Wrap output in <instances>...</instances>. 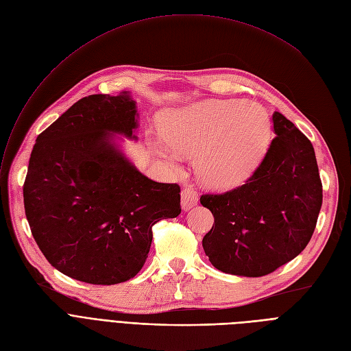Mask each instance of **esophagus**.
<instances>
[{"mask_svg": "<svg viewBox=\"0 0 351 351\" xmlns=\"http://www.w3.org/2000/svg\"><path fill=\"white\" fill-rule=\"evenodd\" d=\"M198 203V195L191 189H184L181 191V207L184 211H189Z\"/></svg>", "mask_w": 351, "mask_h": 351, "instance_id": "esophagus-1", "label": "esophagus"}]
</instances>
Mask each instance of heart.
Listing matches in <instances>:
<instances>
[{
  "label": "heart",
  "mask_w": 351,
  "mask_h": 351,
  "mask_svg": "<svg viewBox=\"0 0 351 351\" xmlns=\"http://www.w3.org/2000/svg\"><path fill=\"white\" fill-rule=\"evenodd\" d=\"M162 134L152 138L161 157L178 162L197 154L195 169L204 186L228 190L258 169L271 140V120L254 101L213 99L165 117Z\"/></svg>",
  "instance_id": "b5f03b06"
}]
</instances>
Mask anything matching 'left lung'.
Returning <instances> with one entry per match:
<instances>
[{"instance_id": "obj_1", "label": "left lung", "mask_w": 351, "mask_h": 351, "mask_svg": "<svg viewBox=\"0 0 351 351\" xmlns=\"http://www.w3.org/2000/svg\"><path fill=\"white\" fill-rule=\"evenodd\" d=\"M273 125L277 137L245 184L199 198L214 215L203 248L227 274L273 273L303 252L319 219L323 186L313 144L277 111Z\"/></svg>"}]
</instances>
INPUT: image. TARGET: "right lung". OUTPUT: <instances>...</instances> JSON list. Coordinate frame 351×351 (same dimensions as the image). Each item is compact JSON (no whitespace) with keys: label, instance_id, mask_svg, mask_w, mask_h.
Wrapping results in <instances>:
<instances>
[{"label":"right lung","instance_id":"right-lung-1","mask_svg":"<svg viewBox=\"0 0 351 351\" xmlns=\"http://www.w3.org/2000/svg\"><path fill=\"white\" fill-rule=\"evenodd\" d=\"M130 93L81 98L36 140L24 182L25 215L40 250L62 274L111 286L144 265L153 226L180 213L178 184L141 174L114 143L134 138Z\"/></svg>","mask_w":351,"mask_h":351}]
</instances>
